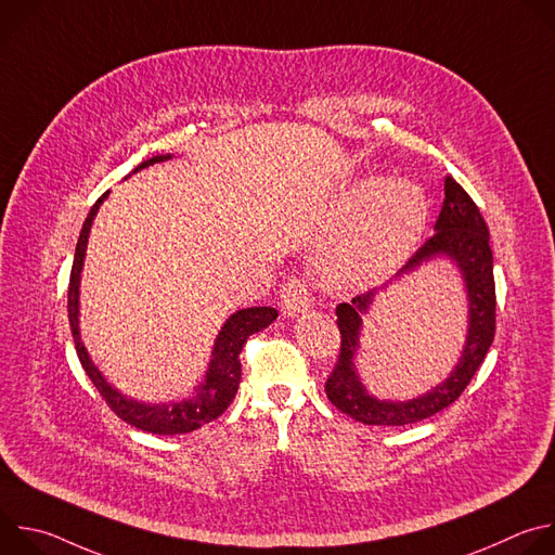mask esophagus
Wrapping results in <instances>:
<instances>
[{
  "label": "esophagus",
  "mask_w": 555,
  "mask_h": 555,
  "mask_svg": "<svg viewBox=\"0 0 555 555\" xmlns=\"http://www.w3.org/2000/svg\"><path fill=\"white\" fill-rule=\"evenodd\" d=\"M313 307V292L307 279L289 276L281 289V309L287 315H298Z\"/></svg>",
  "instance_id": "34e87169"
}]
</instances>
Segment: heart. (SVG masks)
<instances>
[{
  "label": "heart",
  "instance_id": "obj_1",
  "mask_svg": "<svg viewBox=\"0 0 555 555\" xmlns=\"http://www.w3.org/2000/svg\"><path fill=\"white\" fill-rule=\"evenodd\" d=\"M356 217L330 255V274L345 285H366L400 268L426 228L428 202L422 189L395 182L360 186L347 202Z\"/></svg>",
  "mask_w": 555,
  "mask_h": 555
}]
</instances>
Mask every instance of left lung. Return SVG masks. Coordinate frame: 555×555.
<instances>
[{"mask_svg":"<svg viewBox=\"0 0 555 555\" xmlns=\"http://www.w3.org/2000/svg\"><path fill=\"white\" fill-rule=\"evenodd\" d=\"M446 197L435 223V234L406 261L402 272L415 270L424 261L446 255L456 261L469 300V327L463 356L452 375L435 386L430 392L411 402H384L375 400L364 390L356 373L353 356L360 340V315L369 309L373 292L356 296L351 302L336 307L340 330V353L334 371L325 382L330 402L369 426H406L428 420L450 404H454L474 373L486 360L494 334H496V285H494V259L490 248V230L472 197L450 176L446 178Z\"/></svg>","mask_w":555,"mask_h":555,"instance_id":"obj_1","label":"left lung"}]
</instances>
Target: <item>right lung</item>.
<instances>
[{
  "instance_id": "right-lung-1",
  "label": "right lung",
  "mask_w": 555,
  "mask_h": 555,
  "mask_svg": "<svg viewBox=\"0 0 555 555\" xmlns=\"http://www.w3.org/2000/svg\"><path fill=\"white\" fill-rule=\"evenodd\" d=\"M169 157L171 155H155V157H151V160H144L142 165H138L135 171H140L153 163H165V160H169ZM105 197H107V193H103V197H99V202L92 206V210L83 223V230H81V234H78L74 263H72V272H69L67 313H69V327H72V338H74L78 360H81L88 377L92 379V384L96 386V390L101 392V398L107 402V406L122 422L131 424L133 428H140V430L153 433V435H182V433L197 430L199 426L217 420L230 406V402L236 395V388H240V382H242L240 353H242L244 345L248 343V338L253 334L272 325L276 321L279 311L274 307H248V309H240L230 315L217 336L206 379L191 400L180 402V404H169V406L167 404L149 406V404L127 400L125 395H120L116 388H112L105 382V377L99 373V369L94 366V362L90 360V356L81 343V334H78V281H81L92 219Z\"/></svg>"
}]
</instances>
